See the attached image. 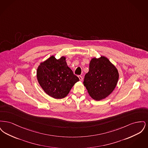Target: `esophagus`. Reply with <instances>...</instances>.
<instances>
[{"label": "esophagus", "instance_id": "1", "mask_svg": "<svg viewBox=\"0 0 148 148\" xmlns=\"http://www.w3.org/2000/svg\"><path fill=\"white\" fill-rule=\"evenodd\" d=\"M78 77H79V79L80 81H82V80H83V77H82V76H80V75L78 76Z\"/></svg>", "mask_w": 148, "mask_h": 148}]
</instances>
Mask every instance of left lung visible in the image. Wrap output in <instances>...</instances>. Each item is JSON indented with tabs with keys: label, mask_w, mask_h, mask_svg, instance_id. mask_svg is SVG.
I'll return each mask as SVG.
<instances>
[{
	"label": "left lung",
	"mask_w": 148,
	"mask_h": 148,
	"mask_svg": "<svg viewBox=\"0 0 148 148\" xmlns=\"http://www.w3.org/2000/svg\"><path fill=\"white\" fill-rule=\"evenodd\" d=\"M119 79L116 68L106 56L92 59L89 70L85 75L83 84L89 95L95 100H101L114 90Z\"/></svg>",
	"instance_id": "obj_1"
}]
</instances>
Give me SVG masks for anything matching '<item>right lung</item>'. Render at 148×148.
Instances as JSON below:
<instances>
[{"label": "right lung", "mask_w": 148, "mask_h": 148, "mask_svg": "<svg viewBox=\"0 0 148 148\" xmlns=\"http://www.w3.org/2000/svg\"><path fill=\"white\" fill-rule=\"evenodd\" d=\"M36 77L43 90L58 99L67 96L74 85L79 81L68 67L64 56L56 59L52 56L42 62L38 67Z\"/></svg>", "instance_id": "add662e5"}]
</instances>
